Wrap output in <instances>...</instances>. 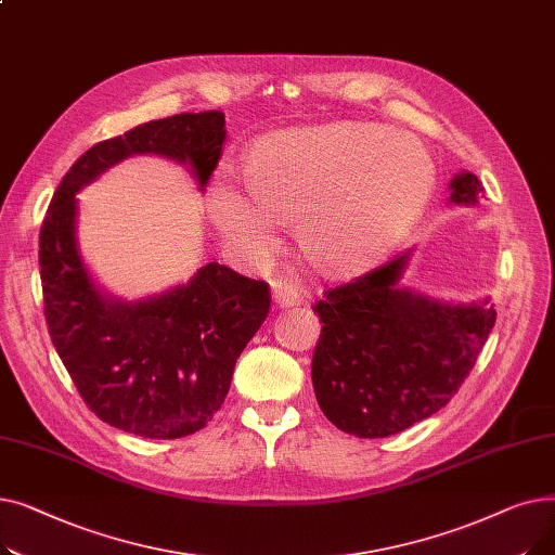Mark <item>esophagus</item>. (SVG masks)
<instances>
[{"instance_id": "obj_1", "label": "esophagus", "mask_w": 555, "mask_h": 555, "mask_svg": "<svg viewBox=\"0 0 555 555\" xmlns=\"http://www.w3.org/2000/svg\"><path fill=\"white\" fill-rule=\"evenodd\" d=\"M274 304L279 308H289V306H299L301 304V295L299 289L293 287L289 283H279L274 287Z\"/></svg>"}]
</instances>
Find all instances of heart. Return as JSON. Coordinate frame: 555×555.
Listing matches in <instances>:
<instances>
[{"instance_id":"obj_1","label":"heart","mask_w":555,"mask_h":555,"mask_svg":"<svg viewBox=\"0 0 555 555\" xmlns=\"http://www.w3.org/2000/svg\"><path fill=\"white\" fill-rule=\"evenodd\" d=\"M243 180L245 193L220 180L207 199L233 249L266 258L274 247L272 222H295L308 266L346 276L375 266L416 227L439 172L416 137L339 121L258 139Z\"/></svg>"}]
</instances>
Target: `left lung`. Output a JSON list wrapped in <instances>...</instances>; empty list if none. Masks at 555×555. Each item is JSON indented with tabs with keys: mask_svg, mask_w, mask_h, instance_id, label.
I'll list each match as a JSON object with an SVG mask.
<instances>
[{
	"mask_svg": "<svg viewBox=\"0 0 555 555\" xmlns=\"http://www.w3.org/2000/svg\"><path fill=\"white\" fill-rule=\"evenodd\" d=\"M483 184L459 172L450 202L477 204ZM410 251L337 285L312 310L322 335L312 387L326 418L360 439H385L446 406L494 326L488 301L450 306L400 289Z\"/></svg>",
	"mask_w": 555,
	"mask_h": 555,
	"instance_id": "left-lung-1",
	"label": "left lung"
}]
</instances>
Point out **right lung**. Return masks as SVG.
<instances>
[{
	"instance_id": "add662e5",
	"label": "right lung",
	"mask_w": 555,
	"mask_h": 555,
	"mask_svg": "<svg viewBox=\"0 0 555 555\" xmlns=\"http://www.w3.org/2000/svg\"><path fill=\"white\" fill-rule=\"evenodd\" d=\"M220 109L184 112L105 139L55 189L40 229V279L51 341L85 404L143 439H182L220 410L233 366L270 312V285L207 262L189 283L139 301H107L76 247V193L128 155L189 162L209 182L224 143Z\"/></svg>"
}]
</instances>
